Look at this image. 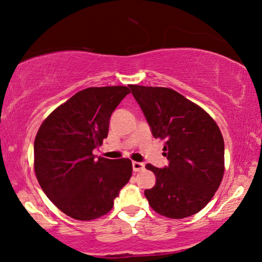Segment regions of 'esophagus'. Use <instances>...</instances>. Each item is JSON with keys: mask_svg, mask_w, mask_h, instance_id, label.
Listing matches in <instances>:
<instances>
[{"mask_svg": "<svg viewBox=\"0 0 262 262\" xmlns=\"http://www.w3.org/2000/svg\"><path fill=\"white\" fill-rule=\"evenodd\" d=\"M132 169H134L135 172L141 171V170H144V169H145V164L143 162L134 161V162H132Z\"/></svg>", "mask_w": 262, "mask_h": 262, "instance_id": "34e87169", "label": "esophagus"}]
</instances>
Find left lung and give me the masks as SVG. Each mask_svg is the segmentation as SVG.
<instances>
[{"mask_svg":"<svg viewBox=\"0 0 262 262\" xmlns=\"http://www.w3.org/2000/svg\"><path fill=\"white\" fill-rule=\"evenodd\" d=\"M154 138L163 141L169 164L153 171L157 183L145 196L155 212L184 219L200 212L217 191L224 173V141L214 119L167 87L130 85Z\"/></svg>","mask_w":262,"mask_h":262,"instance_id":"8db88e82","label":"left lung"}]
</instances>
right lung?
Listing matches in <instances>:
<instances>
[{
  "label": "right lung",
  "instance_id": "add662e5",
  "mask_svg": "<svg viewBox=\"0 0 262 262\" xmlns=\"http://www.w3.org/2000/svg\"><path fill=\"white\" fill-rule=\"evenodd\" d=\"M126 86L89 87L45 119L34 140V171L50 201L64 214L91 221L107 214L132 175L128 159H95L108 136L115 108Z\"/></svg>",
  "mask_w": 262,
  "mask_h": 262
}]
</instances>
